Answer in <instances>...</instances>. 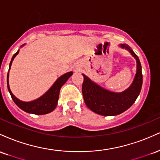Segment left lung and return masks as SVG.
<instances>
[{
  "label": "left lung",
  "instance_id": "obj_1",
  "mask_svg": "<svg viewBox=\"0 0 160 160\" xmlns=\"http://www.w3.org/2000/svg\"><path fill=\"white\" fill-rule=\"evenodd\" d=\"M120 47L127 49L136 59L137 71L132 83L122 92H113L98 85L86 76H83L82 92L84 102L92 111L103 116H116L128 109L140 94L142 86L141 65L138 57L127 44H120Z\"/></svg>",
  "mask_w": 160,
  "mask_h": 160
}]
</instances>
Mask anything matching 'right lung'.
I'll return each instance as SVG.
<instances>
[{
    "label": "right lung",
    "mask_w": 160,
    "mask_h": 160,
    "mask_svg": "<svg viewBox=\"0 0 160 160\" xmlns=\"http://www.w3.org/2000/svg\"><path fill=\"white\" fill-rule=\"evenodd\" d=\"M24 45L25 44H23L22 47H23ZM19 52V50H18L12 57L10 66H9V70L10 69L11 65H12V62L13 61L14 58L16 56V55H18ZM72 74V71H70V72L62 75L60 78L57 79L56 81L53 83L50 89L45 94H43L42 96H40V98L36 99V100L32 101V102H22V101L18 99L16 96H14V95L12 94L10 90V86H9V72L7 74V89H8L9 92H10L13 102L22 111L29 113H33V114H47V113H49L54 111L55 108H56L57 104H58V97H59L60 89Z\"/></svg>",
    "instance_id": "right-lung-1"
}]
</instances>
